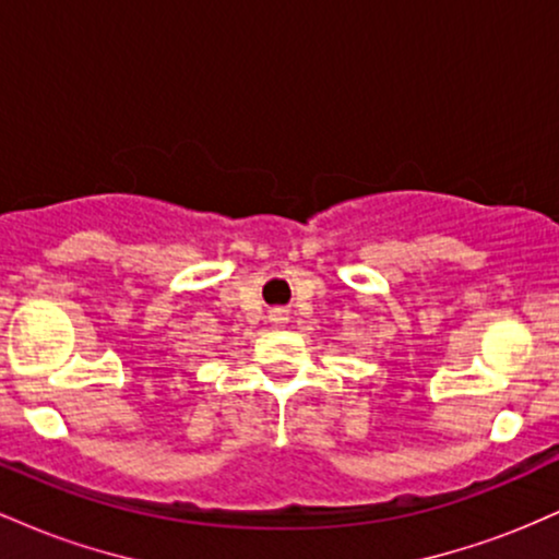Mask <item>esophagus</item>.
Instances as JSON below:
<instances>
[{"mask_svg": "<svg viewBox=\"0 0 559 559\" xmlns=\"http://www.w3.org/2000/svg\"><path fill=\"white\" fill-rule=\"evenodd\" d=\"M271 320H273V323H284V320H288V318H286L284 310H271Z\"/></svg>", "mask_w": 559, "mask_h": 559, "instance_id": "obj_1", "label": "esophagus"}]
</instances>
